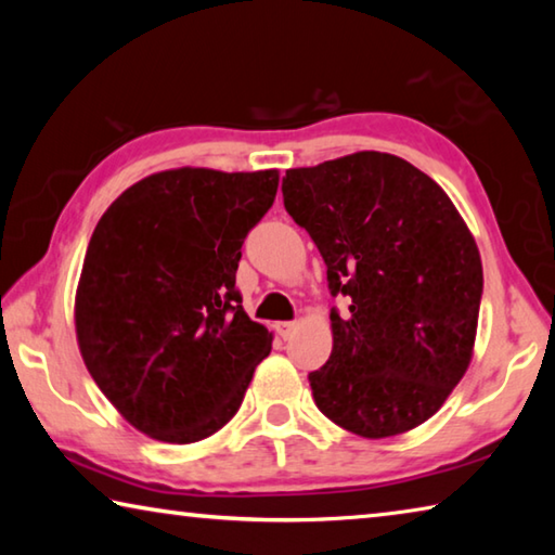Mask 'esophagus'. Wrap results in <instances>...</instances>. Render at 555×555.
Instances as JSON below:
<instances>
[{"instance_id": "esophagus-1", "label": "esophagus", "mask_w": 555, "mask_h": 555, "mask_svg": "<svg viewBox=\"0 0 555 555\" xmlns=\"http://www.w3.org/2000/svg\"><path fill=\"white\" fill-rule=\"evenodd\" d=\"M296 327H298L296 323H279V325H276V331H279V335H281V337H284V340H288V337L296 333Z\"/></svg>"}]
</instances>
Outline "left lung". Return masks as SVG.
<instances>
[{
    "instance_id": "1",
    "label": "left lung",
    "mask_w": 555,
    "mask_h": 555,
    "mask_svg": "<svg viewBox=\"0 0 555 555\" xmlns=\"http://www.w3.org/2000/svg\"><path fill=\"white\" fill-rule=\"evenodd\" d=\"M281 193L321 251L331 294L350 296V313H331V360L308 374L315 406L372 440L421 426L473 360V232L434 178L393 154L288 168Z\"/></svg>"
}]
</instances>
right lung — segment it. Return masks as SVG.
<instances>
[{"label": "right lung", "mask_w": 555, "mask_h": 555, "mask_svg": "<svg viewBox=\"0 0 555 555\" xmlns=\"http://www.w3.org/2000/svg\"><path fill=\"white\" fill-rule=\"evenodd\" d=\"M279 171L171 168L127 188L92 232L75 291V335L100 391L131 426L195 443L237 413L271 350L234 274Z\"/></svg>", "instance_id": "1"}]
</instances>
